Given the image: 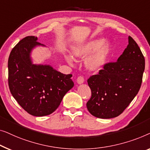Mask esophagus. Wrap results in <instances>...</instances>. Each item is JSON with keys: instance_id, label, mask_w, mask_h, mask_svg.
<instances>
[{"instance_id": "esophagus-1", "label": "esophagus", "mask_w": 150, "mask_h": 150, "mask_svg": "<svg viewBox=\"0 0 150 150\" xmlns=\"http://www.w3.org/2000/svg\"><path fill=\"white\" fill-rule=\"evenodd\" d=\"M77 82L78 84H81L84 82V78L82 76H79L77 79Z\"/></svg>"}]
</instances>
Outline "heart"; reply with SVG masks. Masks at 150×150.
Listing matches in <instances>:
<instances>
[{"instance_id":"1","label":"heart","mask_w":150,"mask_h":150,"mask_svg":"<svg viewBox=\"0 0 150 150\" xmlns=\"http://www.w3.org/2000/svg\"><path fill=\"white\" fill-rule=\"evenodd\" d=\"M110 50L111 44L109 42H103L102 39H94L74 48L72 55L74 58H79L92 53L85 58L84 65L88 70L98 71L106 64ZM66 60L69 64L73 63V59L70 56H67Z\"/></svg>"}]
</instances>
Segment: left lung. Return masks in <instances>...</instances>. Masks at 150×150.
Wrapping results in <instances>:
<instances>
[{"instance_id":"left-lung-1","label":"left lung","mask_w":150,"mask_h":150,"mask_svg":"<svg viewBox=\"0 0 150 150\" xmlns=\"http://www.w3.org/2000/svg\"><path fill=\"white\" fill-rule=\"evenodd\" d=\"M145 70V58L131 37L117 62L105 64L88 79L92 96L86 103L94 117L109 119L123 112L137 94Z\"/></svg>"}]
</instances>
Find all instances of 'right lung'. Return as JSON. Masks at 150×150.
<instances>
[{"instance_id":"1","label":"right lung","mask_w":150,"mask_h":150,"mask_svg":"<svg viewBox=\"0 0 150 150\" xmlns=\"http://www.w3.org/2000/svg\"><path fill=\"white\" fill-rule=\"evenodd\" d=\"M37 39L28 36L13 48L8 60V81L19 105L30 115L41 117L56 111L74 83L71 74H63L50 65L33 64V50L45 46Z\"/></svg>"}]
</instances>
